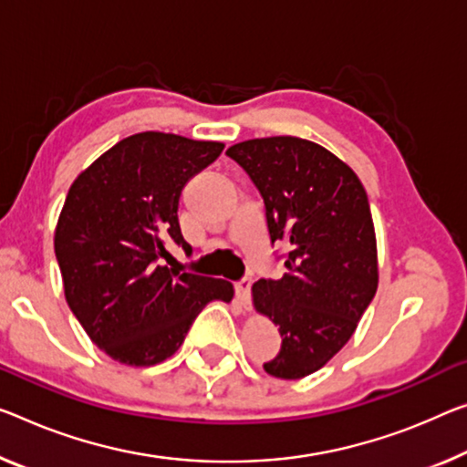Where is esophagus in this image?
Listing matches in <instances>:
<instances>
[{
  "label": "esophagus",
  "instance_id": "esophagus-1",
  "mask_svg": "<svg viewBox=\"0 0 467 467\" xmlns=\"http://www.w3.org/2000/svg\"><path fill=\"white\" fill-rule=\"evenodd\" d=\"M250 288H253V279L250 277H242L240 282H235V296H238L244 308H250Z\"/></svg>",
  "mask_w": 467,
  "mask_h": 467
}]
</instances>
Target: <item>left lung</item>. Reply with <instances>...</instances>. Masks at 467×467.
<instances>
[{
	"label": "left lung",
	"instance_id": "8db88e82",
	"mask_svg": "<svg viewBox=\"0 0 467 467\" xmlns=\"http://www.w3.org/2000/svg\"><path fill=\"white\" fill-rule=\"evenodd\" d=\"M265 202L271 244L284 242L285 274L258 279L254 308L279 326L282 348L263 365L282 379L324 368L348 342L378 290L369 200L355 171L319 143L261 138L225 152Z\"/></svg>",
	"mask_w": 467,
	"mask_h": 467
}]
</instances>
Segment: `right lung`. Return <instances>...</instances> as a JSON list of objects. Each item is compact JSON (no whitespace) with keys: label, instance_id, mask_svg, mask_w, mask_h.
Instances as JSON below:
<instances>
[{"label":"right lung","instance_id":"1","mask_svg":"<svg viewBox=\"0 0 467 467\" xmlns=\"http://www.w3.org/2000/svg\"><path fill=\"white\" fill-rule=\"evenodd\" d=\"M223 148L173 133H135L70 185L54 235L64 296L114 361L133 368L164 361L211 300H232L227 279L162 265L169 244L192 254L177 221L179 196Z\"/></svg>","mask_w":467,"mask_h":467}]
</instances>
